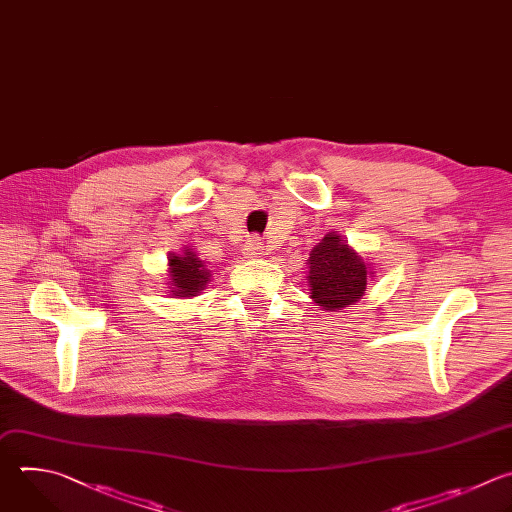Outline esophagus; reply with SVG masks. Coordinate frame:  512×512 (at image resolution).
<instances>
[{"label": "esophagus", "mask_w": 512, "mask_h": 512, "mask_svg": "<svg viewBox=\"0 0 512 512\" xmlns=\"http://www.w3.org/2000/svg\"><path fill=\"white\" fill-rule=\"evenodd\" d=\"M262 252H264V246H262L260 238H248L244 244V250H242L244 258H260Z\"/></svg>", "instance_id": "34e87169"}]
</instances>
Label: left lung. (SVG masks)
Segmentation results:
<instances>
[{
	"instance_id": "obj_1",
	"label": "left lung",
	"mask_w": 512,
	"mask_h": 512,
	"mask_svg": "<svg viewBox=\"0 0 512 512\" xmlns=\"http://www.w3.org/2000/svg\"><path fill=\"white\" fill-rule=\"evenodd\" d=\"M306 266L309 296L329 313L355 304L365 294L369 280L375 278L373 264L337 232H329L311 250Z\"/></svg>"
}]
</instances>
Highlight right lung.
Returning <instances> with one entry per match:
<instances>
[{"label": "right lung", "mask_w": 512, "mask_h": 512, "mask_svg": "<svg viewBox=\"0 0 512 512\" xmlns=\"http://www.w3.org/2000/svg\"><path fill=\"white\" fill-rule=\"evenodd\" d=\"M212 272L199 260L191 246L167 256V294L171 298H193L210 284Z\"/></svg>", "instance_id": "1"}]
</instances>
